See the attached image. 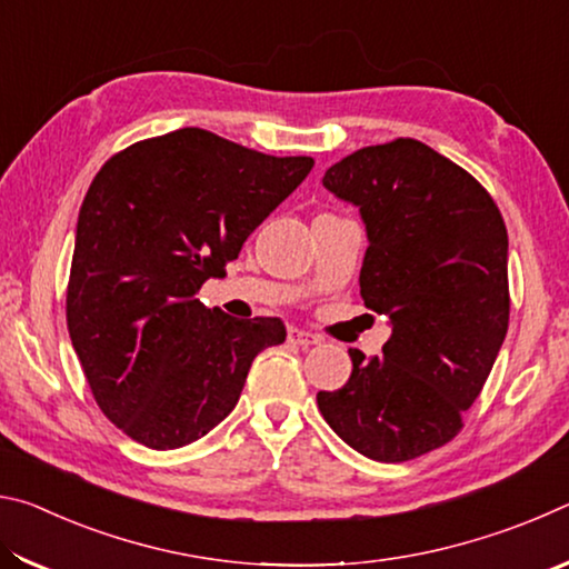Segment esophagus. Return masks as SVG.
I'll list each match as a JSON object with an SVG mask.
<instances>
[{
    "label": "esophagus",
    "instance_id": "obj_1",
    "mask_svg": "<svg viewBox=\"0 0 569 569\" xmlns=\"http://www.w3.org/2000/svg\"><path fill=\"white\" fill-rule=\"evenodd\" d=\"M319 341H321L319 336H313V333H308V331H301V329H291V331H288V343L301 346V349H311V346H316Z\"/></svg>",
    "mask_w": 569,
    "mask_h": 569
}]
</instances>
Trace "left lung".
Masks as SVG:
<instances>
[{"label": "left lung", "instance_id": "left-lung-1", "mask_svg": "<svg viewBox=\"0 0 569 569\" xmlns=\"http://www.w3.org/2000/svg\"><path fill=\"white\" fill-rule=\"evenodd\" d=\"M323 186L361 210V298L389 316L391 339L371 359L351 349V379L316 401L359 455L417 459L459 435L502 349V213L475 176L411 138L351 152Z\"/></svg>", "mask_w": 569, "mask_h": 569}]
</instances>
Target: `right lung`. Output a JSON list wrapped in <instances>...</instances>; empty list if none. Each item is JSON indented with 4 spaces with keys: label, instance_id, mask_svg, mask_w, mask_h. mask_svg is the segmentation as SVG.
I'll use <instances>...</instances> for the list:
<instances>
[{
    "label": "right lung",
    "instance_id": "add662e5",
    "mask_svg": "<svg viewBox=\"0 0 569 569\" xmlns=\"http://www.w3.org/2000/svg\"><path fill=\"white\" fill-rule=\"evenodd\" d=\"M313 158H276L200 128L124 148L82 200L67 329L100 411L138 445L206 437L236 409L250 363L286 341L278 319L198 301Z\"/></svg>",
    "mask_w": 569,
    "mask_h": 569
}]
</instances>
